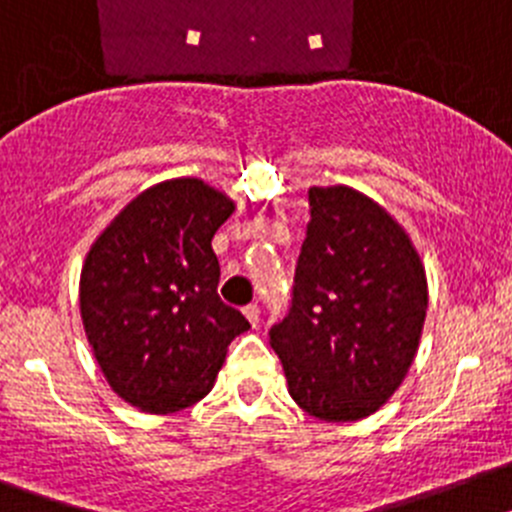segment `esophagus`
I'll use <instances>...</instances> for the list:
<instances>
[{"label":"esophagus","mask_w":512,"mask_h":512,"mask_svg":"<svg viewBox=\"0 0 512 512\" xmlns=\"http://www.w3.org/2000/svg\"><path fill=\"white\" fill-rule=\"evenodd\" d=\"M245 316L250 319L252 326L260 324V306L257 303H250V306H245Z\"/></svg>","instance_id":"1"}]
</instances>
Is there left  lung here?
Instances as JSON below:
<instances>
[{"instance_id": "obj_1", "label": "left lung", "mask_w": 512, "mask_h": 512, "mask_svg": "<svg viewBox=\"0 0 512 512\" xmlns=\"http://www.w3.org/2000/svg\"><path fill=\"white\" fill-rule=\"evenodd\" d=\"M308 206L293 298L270 347L308 416L359 421L388 403L413 365L426 273L405 229L365 193L313 186Z\"/></svg>"}]
</instances>
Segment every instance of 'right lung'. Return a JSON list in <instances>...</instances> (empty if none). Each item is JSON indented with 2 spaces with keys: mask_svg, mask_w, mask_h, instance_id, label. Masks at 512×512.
Segmentation results:
<instances>
[{
  "mask_svg": "<svg viewBox=\"0 0 512 512\" xmlns=\"http://www.w3.org/2000/svg\"><path fill=\"white\" fill-rule=\"evenodd\" d=\"M234 201L199 178L142 191L96 237L78 303L101 372L145 413L199 403L250 321L216 293V229Z\"/></svg>",
  "mask_w": 512,
  "mask_h": 512,
  "instance_id": "right-lung-1",
  "label": "right lung"
}]
</instances>
